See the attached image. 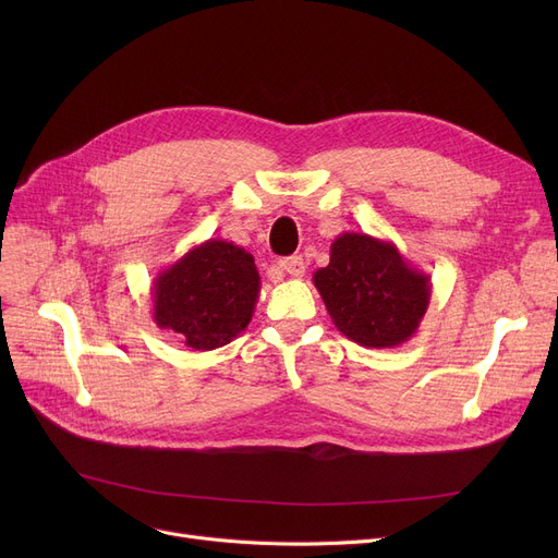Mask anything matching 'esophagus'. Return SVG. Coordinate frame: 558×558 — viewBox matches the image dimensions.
Segmentation results:
<instances>
[{"instance_id":"esophagus-1","label":"esophagus","mask_w":558,"mask_h":558,"mask_svg":"<svg viewBox=\"0 0 558 558\" xmlns=\"http://www.w3.org/2000/svg\"><path fill=\"white\" fill-rule=\"evenodd\" d=\"M280 267H282V271H287L289 276H294V278L305 276V262H303V257H287V259L280 262Z\"/></svg>"}]
</instances>
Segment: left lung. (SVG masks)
<instances>
[{
	"instance_id": "left-lung-1",
	"label": "left lung",
	"mask_w": 558,
	"mask_h": 558,
	"mask_svg": "<svg viewBox=\"0 0 558 558\" xmlns=\"http://www.w3.org/2000/svg\"><path fill=\"white\" fill-rule=\"evenodd\" d=\"M314 287L337 330L364 348H396L412 339L432 299V280L391 240L341 232Z\"/></svg>"
}]
</instances>
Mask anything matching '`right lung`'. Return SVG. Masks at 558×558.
Listing matches in <instances>:
<instances>
[{
	"label": "right lung",
	"mask_w": 558,
	"mask_h": 558,
	"mask_svg": "<svg viewBox=\"0 0 558 558\" xmlns=\"http://www.w3.org/2000/svg\"><path fill=\"white\" fill-rule=\"evenodd\" d=\"M259 284L246 248L208 240L156 276L151 314L160 330L173 332L187 348L215 350L248 328Z\"/></svg>",
	"instance_id": "right-lung-1"
}]
</instances>
